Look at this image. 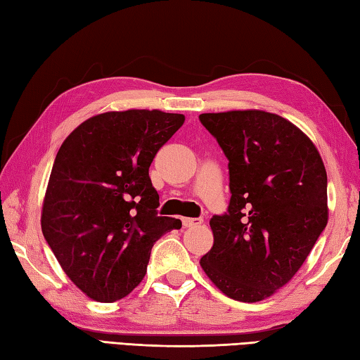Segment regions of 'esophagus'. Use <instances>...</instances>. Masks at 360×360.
Instances as JSON below:
<instances>
[{
  "mask_svg": "<svg viewBox=\"0 0 360 360\" xmlns=\"http://www.w3.org/2000/svg\"><path fill=\"white\" fill-rule=\"evenodd\" d=\"M204 223L202 218H182V224L186 227H196Z\"/></svg>",
  "mask_w": 360,
  "mask_h": 360,
  "instance_id": "esophagus-1",
  "label": "esophagus"
}]
</instances>
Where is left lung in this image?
Listing matches in <instances>:
<instances>
[{
  "instance_id": "8db88e82",
  "label": "left lung",
  "mask_w": 360,
  "mask_h": 360,
  "mask_svg": "<svg viewBox=\"0 0 360 360\" xmlns=\"http://www.w3.org/2000/svg\"><path fill=\"white\" fill-rule=\"evenodd\" d=\"M201 124L229 160L231 202L210 219L201 267L221 292L254 303L297 271L328 223L326 170L316 145L277 114L204 112Z\"/></svg>"
}]
</instances>
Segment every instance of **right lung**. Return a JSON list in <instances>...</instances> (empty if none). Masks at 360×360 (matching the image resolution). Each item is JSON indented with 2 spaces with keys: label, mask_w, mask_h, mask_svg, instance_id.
<instances>
[{
  "label": "right lung",
  "mask_w": 360,
  "mask_h": 360,
  "mask_svg": "<svg viewBox=\"0 0 360 360\" xmlns=\"http://www.w3.org/2000/svg\"><path fill=\"white\" fill-rule=\"evenodd\" d=\"M184 120L159 110L97 114L57 153L41 231L68 277L96 302L131 292L145 277L153 244L182 226L158 217L148 168Z\"/></svg>",
  "instance_id": "obj_1"
}]
</instances>
